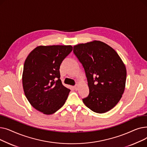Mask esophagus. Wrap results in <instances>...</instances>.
<instances>
[{"mask_svg": "<svg viewBox=\"0 0 147 147\" xmlns=\"http://www.w3.org/2000/svg\"><path fill=\"white\" fill-rule=\"evenodd\" d=\"M78 85H76V86H73V88H74L75 90H77V89H78Z\"/></svg>", "mask_w": 147, "mask_h": 147, "instance_id": "obj_1", "label": "esophagus"}]
</instances>
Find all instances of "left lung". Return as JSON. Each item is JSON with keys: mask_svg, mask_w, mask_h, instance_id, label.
Returning <instances> with one entry per match:
<instances>
[{"mask_svg": "<svg viewBox=\"0 0 147 147\" xmlns=\"http://www.w3.org/2000/svg\"><path fill=\"white\" fill-rule=\"evenodd\" d=\"M73 52L85 71L89 89L83 102L97 113L110 111L124 93L126 68L115 51L107 44L93 40L73 46Z\"/></svg>", "mask_w": 147, "mask_h": 147, "instance_id": "obj_1", "label": "left lung"}]
</instances>
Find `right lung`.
Segmentation results:
<instances>
[{
	"mask_svg": "<svg viewBox=\"0 0 147 147\" xmlns=\"http://www.w3.org/2000/svg\"><path fill=\"white\" fill-rule=\"evenodd\" d=\"M72 50L71 45L38 46L24 62L22 82L25 95L44 114L55 113L68 98L70 90L62 84L59 67Z\"/></svg>",
	"mask_w": 147,
	"mask_h": 147,
	"instance_id": "add662e5",
	"label": "right lung"
}]
</instances>
